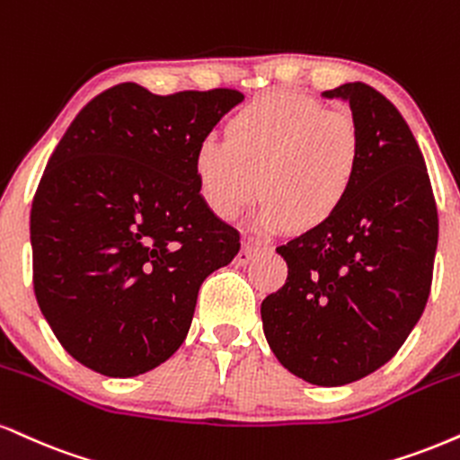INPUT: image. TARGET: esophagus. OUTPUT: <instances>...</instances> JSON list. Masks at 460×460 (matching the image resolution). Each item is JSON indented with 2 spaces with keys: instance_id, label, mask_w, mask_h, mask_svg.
Listing matches in <instances>:
<instances>
[{
  "instance_id": "esophagus-1",
  "label": "esophagus",
  "mask_w": 460,
  "mask_h": 460,
  "mask_svg": "<svg viewBox=\"0 0 460 460\" xmlns=\"http://www.w3.org/2000/svg\"><path fill=\"white\" fill-rule=\"evenodd\" d=\"M257 252H259V248L257 246H252L251 242H246L244 246H242V251L237 252V257H235V265H248L252 261L254 257H257Z\"/></svg>"
}]
</instances>
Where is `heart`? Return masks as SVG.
Masks as SVG:
<instances>
[{"mask_svg": "<svg viewBox=\"0 0 460 460\" xmlns=\"http://www.w3.org/2000/svg\"><path fill=\"white\" fill-rule=\"evenodd\" d=\"M364 163L356 118L306 96L270 93L237 111L226 139L208 135L195 149L203 201L220 218H234L265 197L259 225L313 231L349 201ZM262 184H258V177Z\"/></svg>", "mask_w": 460, "mask_h": 460, "instance_id": "b5f03b06", "label": "heart"}]
</instances>
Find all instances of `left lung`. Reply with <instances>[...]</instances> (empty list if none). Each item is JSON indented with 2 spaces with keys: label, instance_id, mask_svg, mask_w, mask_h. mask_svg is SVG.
I'll return each mask as SVG.
<instances>
[{
  "label": "left lung",
  "instance_id": "left-lung-1",
  "mask_svg": "<svg viewBox=\"0 0 460 460\" xmlns=\"http://www.w3.org/2000/svg\"><path fill=\"white\" fill-rule=\"evenodd\" d=\"M323 96L349 102L362 171L328 225L276 248L289 274L261 302V319L289 373L332 388L390 362L422 317L439 220L422 152L394 104L359 81Z\"/></svg>",
  "mask_w": 460,
  "mask_h": 460
}]
</instances>
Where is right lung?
Listing matches in <instances>:
<instances>
[{
	"label": "right lung",
	"mask_w": 460,
	"mask_h": 460,
	"mask_svg": "<svg viewBox=\"0 0 460 460\" xmlns=\"http://www.w3.org/2000/svg\"><path fill=\"white\" fill-rule=\"evenodd\" d=\"M237 90L156 96L119 83L79 111L31 203L34 291L83 367L156 368L184 342L197 293L240 252V231L199 195L195 149Z\"/></svg>",
	"instance_id": "add662e5"
}]
</instances>
